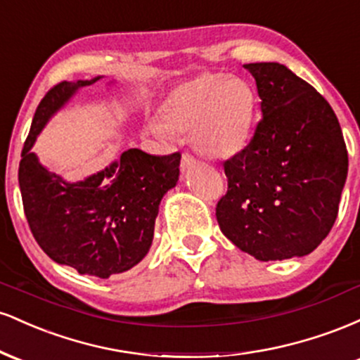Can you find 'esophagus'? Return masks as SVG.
Masks as SVG:
<instances>
[{"label":"esophagus","instance_id":"esophagus-1","mask_svg":"<svg viewBox=\"0 0 360 360\" xmlns=\"http://www.w3.org/2000/svg\"><path fill=\"white\" fill-rule=\"evenodd\" d=\"M194 164H196V159H194L193 154H189V152H184L183 154V159H181V169L183 171H189Z\"/></svg>","mask_w":360,"mask_h":360}]
</instances>
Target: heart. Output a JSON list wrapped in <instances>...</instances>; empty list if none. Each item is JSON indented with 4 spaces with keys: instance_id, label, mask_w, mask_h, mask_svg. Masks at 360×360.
I'll list each match as a JSON object with an SVG mask.
<instances>
[{
    "instance_id": "obj_1",
    "label": "heart",
    "mask_w": 360,
    "mask_h": 360,
    "mask_svg": "<svg viewBox=\"0 0 360 360\" xmlns=\"http://www.w3.org/2000/svg\"><path fill=\"white\" fill-rule=\"evenodd\" d=\"M255 93L247 81L223 74H205L177 86L159 106V123L147 134L162 137L169 130H191L194 146L213 157L240 152L250 139Z\"/></svg>"
}]
</instances>
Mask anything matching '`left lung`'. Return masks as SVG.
I'll return each mask as SVG.
<instances>
[{
    "label": "left lung",
    "mask_w": 360,
    "mask_h": 360,
    "mask_svg": "<svg viewBox=\"0 0 360 360\" xmlns=\"http://www.w3.org/2000/svg\"><path fill=\"white\" fill-rule=\"evenodd\" d=\"M254 76L262 120L243 150L225 160L229 191L217 205L223 235L264 260L303 257L337 220L349 155L340 123L318 91L278 62Z\"/></svg>",
    "instance_id": "8db88e82"
}]
</instances>
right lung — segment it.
<instances>
[{"label":"right lung","instance_id":"right-lung-1","mask_svg":"<svg viewBox=\"0 0 360 360\" xmlns=\"http://www.w3.org/2000/svg\"><path fill=\"white\" fill-rule=\"evenodd\" d=\"M62 81L40 101L22 150L18 183L37 243L57 264L106 279L147 255L159 205L179 179L181 154L128 148L118 160L76 183L49 171L32 152L37 135L77 89L100 81Z\"/></svg>","mask_w":360,"mask_h":360}]
</instances>
